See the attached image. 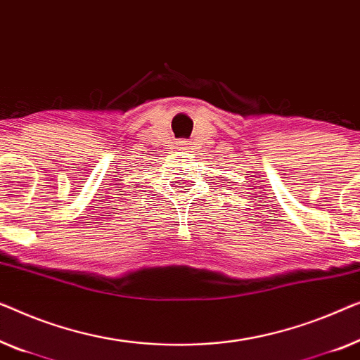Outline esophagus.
<instances>
[{
	"label": "esophagus",
	"mask_w": 360,
	"mask_h": 360,
	"mask_svg": "<svg viewBox=\"0 0 360 360\" xmlns=\"http://www.w3.org/2000/svg\"><path fill=\"white\" fill-rule=\"evenodd\" d=\"M176 145H178L179 150H187V145H189V143H187V140H179Z\"/></svg>",
	"instance_id": "1"
}]
</instances>
